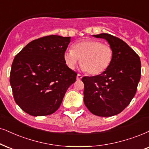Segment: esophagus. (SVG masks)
Listing matches in <instances>:
<instances>
[{"mask_svg":"<svg viewBox=\"0 0 149 149\" xmlns=\"http://www.w3.org/2000/svg\"><path fill=\"white\" fill-rule=\"evenodd\" d=\"M82 76H81L80 74H78V75H77V80H81V79H82Z\"/></svg>","mask_w":149,"mask_h":149,"instance_id":"esophagus-1","label":"esophagus"}]
</instances>
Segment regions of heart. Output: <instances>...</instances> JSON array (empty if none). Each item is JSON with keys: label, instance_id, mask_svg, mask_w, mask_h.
Here are the masks:
<instances>
[{"label": "heart", "instance_id": "b5f03b06", "mask_svg": "<svg viewBox=\"0 0 149 149\" xmlns=\"http://www.w3.org/2000/svg\"><path fill=\"white\" fill-rule=\"evenodd\" d=\"M113 51L110 45L103 44L93 39H84L75 43L72 50H67L63 54L65 65L74 69L80 59L82 70L91 76L104 73L112 63Z\"/></svg>", "mask_w": 149, "mask_h": 149}]
</instances>
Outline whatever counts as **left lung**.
<instances>
[{
	"label": "left lung",
	"instance_id": "1",
	"mask_svg": "<svg viewBox=\"0 0 149 149\" xmlns=\"http://www.w3.org/2000/svg\"><path fill=\"white\" fill-rule=\"evenodd\" d=\"M105 39L113 51L112 63L100 75L84 76V102L90 112L97 116L120 113L136 93L141 77L139 56L121 39L109 33L93 35Z\"/></svg>",
	"mask_w": 149,
	"mask_h": 149
}]
</instances>
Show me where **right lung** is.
I'll return each instance as SVG.
<instances>
[{
  "mask_svg": "<svg viewBox=\"0 0 149 149\" xmlns=\"http://www.w3.org/2000/svg\"><path fill=\"white\" fill-rule=\"evenodd\" d=\"M70 41L71 37L45 36L28 43L15 56L9 81L15 102L27 113H54L76 82L77 73L63 59Z\"/></svg>",
  "mask_w": 149,
  "mask_h": 149,
  "instance_id": "right-lung-1",
  "label": "right lung"
}]
</instances>
